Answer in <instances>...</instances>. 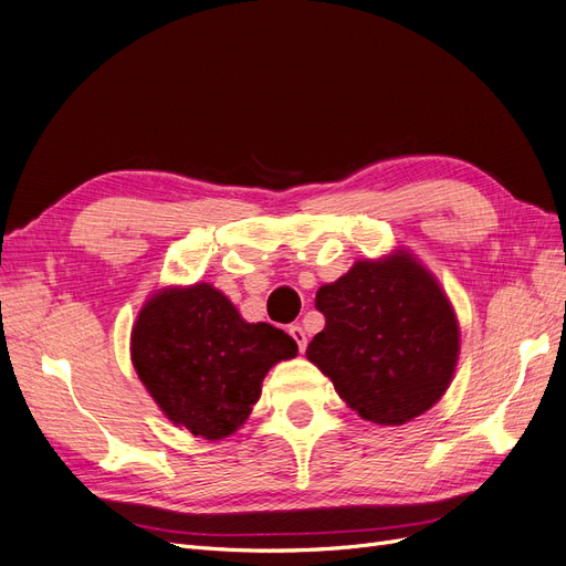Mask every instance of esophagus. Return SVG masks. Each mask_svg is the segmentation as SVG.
<instances>
[{"label": "esophagus", "instance_id": "esophagus-1", "mask_svg": "<svg viewBox=\"0 0 566 566\" xmlns=\"http://www.w3.org/2000/svg\"><path fill=\"white\" fill-rule=\"evenodd\" d=\"M290 335H293V339L297 342V347H300V352H304L306 349V333H304V328L302 325H290V331H287Z\"/></svg>", "mask_w": 566, "mask_h": 566}]
</instances>
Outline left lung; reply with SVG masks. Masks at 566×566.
I'll return each mask as SVG.
<instances>
[{
  "instance_id": "8db88e82",
  "label": "left lung",
  "mask_w": 566,
  "mask_h": 566,
  "mask_svg": "<svg viewBox=\"0 0 566 566\" xmlns=\"http://www.w3.org/2000/svg\"><path fill=\"white\" fill-rule=\"evenodd\" d=\"M325 328L306 358L368 422L406 424L447 394L460 325L434 273L403 245L358 260L316 293Z\"/></svg>"
}]
</instances>
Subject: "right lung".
I'll list each match as a JSON object with an SVG mask.
<instances>
[{
  "mask_svg": "<svg viewBox=\"0 0 566 566\" xmlns=\"http://www.w3.org/2000/svg\"><path fill=\"white\" fill-rule=\"evenodd\" d=\"M132 364L153 401L193 437L219 441L243 427L266 373L297 356V342L248 323L212 283L165 285L132 325Z\"/></svg>",
  "mask_w": 566,
  "mask_h": 566,
  "instance_id": "1",
  "label": "right lung"
}]
</instances>
